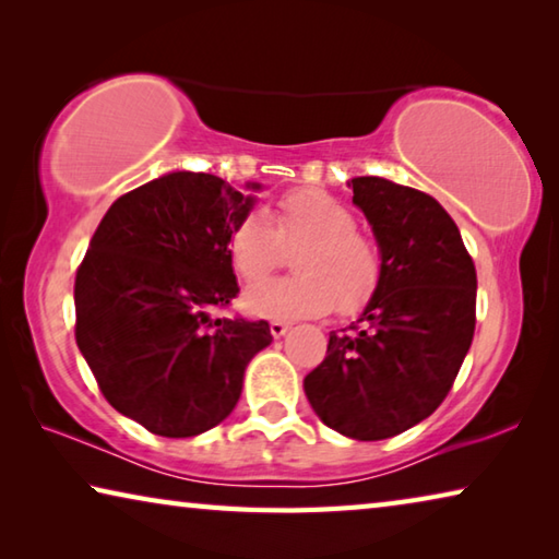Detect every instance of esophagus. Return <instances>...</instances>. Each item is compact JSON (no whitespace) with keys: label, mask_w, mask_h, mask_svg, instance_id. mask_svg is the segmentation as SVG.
<instances>
[{"label":"esophagus","mask_w":559,"mask_h":559,"mask_svg":"<svg viewBox=\"0 0 559 559\" xmlns=\"http://www.w3.org/2000/svg\"><path fill=\"white\" fill-rule=\"evenodd\" d=\"M271 328V335L273 337H283L290 330V325L288 323H283V320H273V323L269 325Z\"/></svg>","instance_id":"1"}]
</instances>
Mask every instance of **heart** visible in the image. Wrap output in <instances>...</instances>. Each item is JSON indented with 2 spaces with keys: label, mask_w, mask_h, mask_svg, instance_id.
Listing matches in <instances>:
<instances>
[{
  "label": "heart",
  "mask_w": 559,
  "mask_h": 559,
  "mask_svg": "<svg viewBox=\"0 0 559 559\" xmlns=\"http://www.w3.org/2000/svg\"><path fill=\"white\" fill-rule=\"evenodd\" d=\"M283 246L298 249V276L263 283L243 293L246 313L257 318H316L337 308L343 316L365 308L380 288L382 257L372 239L355 229V214L323 189H296L276 206V222L251 212L229 234L236 276L259 283L278 269Z\"/></svg>",
  "instance_id": "1"
}]
</instances>
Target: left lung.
I'll list each match as a JSON object with an SVG mask.
<instances>
[{
  "label": "left lung",
  "mask_w": 559,
  "mask_h": 559,
  "mask_svg": "<svg viewBox=\"0 0 559 559\" xmlns=\"http://www.w3.org/2000/svg\"><path fill=\"white\" fill-rule=\"evenodd\" d=\"M382 281L302 390L325 427L380 441L427 419L449 394L476 328V269L459 226L433 197L384 177H355Z\"/></svg>",
  "instance_id": "1"
}]
</instances>
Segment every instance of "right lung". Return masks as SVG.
Here are the masks:
<instances>
[{
  "label": "right lung",
  "instance_id": "right-lung-1",
  "mask_svg": "<svg viewBox=\"0 0 559 559\" xmlns=\"http://www.w3.org/2000/svg\"><path fill=\"white\" fill-rule=\"evenodd\" d=\"M253 204L216 175L167 173L112 202L75 273L81 355L110 406L157 437L222 424L271 345L266 320H212L239 293L226 246Z\"/></svg>",
  "mask_w": 559,
  "mask_h": 559
}]
</instances>
